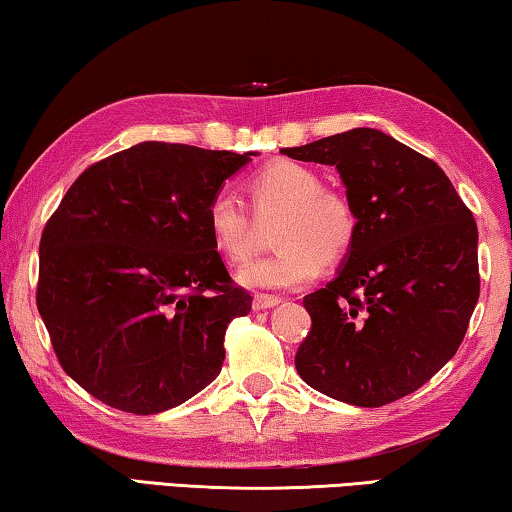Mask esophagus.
<instances>
[{
  "label": "esophagus",
  "mask_w": 512,
  "mask_h": 512,
  "mask_svg": "<svg viewBox=\"0 0 512 512\" xmlns=\"http://www.w3.org/2000/svg\"><path fill=\"white\" fill-rule=\"evenodd\" d=\"M279 304H281L279 297L254 295V301H251V308H254V311H267V308H274V306H279Z\"/></svg>",
  "instance_id": "34e87169"
}]
</instances>
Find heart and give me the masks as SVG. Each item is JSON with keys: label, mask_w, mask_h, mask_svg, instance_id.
<instances>
[{"label": "heart", "mask_w": 512, "mask_h": 512, "mask_svg": "<svg viewBox=\"0 0 512 512\" xmlns=\"http://www.w3.org/2000/svg\"><path fill=\"white\" fill-rule=\"evenodd\" d=\"M261 220L281 215L274 231L279 249L242 265L236 279L251 290H292L306 286L324 261H338L356 238V213L345 195L322 188L311 167L276 161L249 183ZM206 222L213 245L229 261H245L256 249V222L245 201L231 188L217 190L208 201Z\"/></svg>", "instance_id": "heart-1"}]
</instances>
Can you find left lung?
<instances>
[{
  "instance_id": "left-lung-1",
  "label": "left lung",
  "mask_w": 512,
  "mask_h": 512,
  "mask_svg": "<svg viewBox=\"0 0 512 512\" xmlns=\"http://www.w3.org/2000/svg\"><path fill=\"white\" fill-rule=\"evenodd\" d=\"M333 165L356 213V238L324 288L304 297L313 326L301 379L326 397L376 408L445 367L479 301V229L431 158L358 127L281 149Z\"/></svg>"
}]
</instances>
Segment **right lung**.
I'll list each match as a JSON object with an SVG mask.
<instances>
[{
    "label": "right lung",
    "mask_w": 512,
    "mask_h": 512,
    "mask_svg": "<svg viewBox=\"0 0 512 512\" xmlns=\"http://www.w3.org/2000/svg\"><path fill=\"white\" fill-rule=\"evenodd\" d=\"M258 152L140 142L90 165L40 238L38 313L63 370L136 415L215 381L224 333L251 311L206 222L208 201Z\"/></svg>",
    "instance_id": "right-lung-1"
}]
</instances>
